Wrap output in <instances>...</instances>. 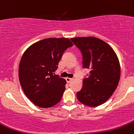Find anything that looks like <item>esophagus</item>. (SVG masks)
I'll return each mask as SVG.
<instances>
[{"label": "esophagus", "instance_id": "1", "mask_svg": "<svg viewBox=\"0 0 134 134\" xmlns=\"http://www.w3.org/2000/svg\"><path fill=\"white\" fill-rule=\"evenodd\" d=\"M65 79H66V81H67L68 83H69L72 80V79H71V78H69V77H67Z\"/></svg>", "mask_w": 134, "mask_h": 134}]
</instances>
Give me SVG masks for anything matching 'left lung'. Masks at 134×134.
I'll list each match as a JSON object with an SVG mask.
<instances>
[{"instance_id": "obj_1", "label": "left lung", "mask_w": 134, "mask_h": 134, "mask_svg": "<svg viewBox=\"0 0 134 134\" xmlns=\"http://www.w3.org/2000/svg\"><path fill=\"white\" fill-rule=\"evenodd\" d=\"M82 55V67L90 70L84 77L82 88L76 93L79 101L90 107H97L107 102L119 84L120 68L113 49L95 37L71 38Z\"/></svg>"}]
</instances>
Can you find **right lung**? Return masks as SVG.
<instances>
[{
    "label": "right lung",
    "instance_id": "add662e5",
    "mask_svg": "<svg viewBox=\"0 0 134 134\" xmlns=\"http://www.w3.org/2000/svg\"><path fill=\"white\" fill-rule=\"evenodd\" d=\"M73 46L66 38H49L31 45L23 54L19 79L25 94L38 107L48 108L60 102L66 81L54 75L64 52Z\"/></svg>",
    "mask_w": 134,
    "mask_h": 134
}]
</instances>
